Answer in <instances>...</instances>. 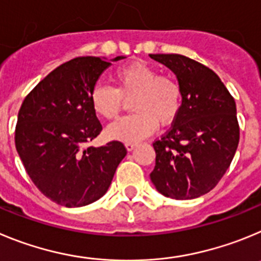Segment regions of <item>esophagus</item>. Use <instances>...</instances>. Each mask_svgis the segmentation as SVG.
Returning a JSON list of instances; mask_svg holds the SVG:
<instances>
[{
	"mask_svg": "<svg viewBox=\"0 0 261 261\" xmlns=\"http://www.w3.org/2000/svg\"><path fill=\"white\" fill-rule=\"evenodd\" d=\"M125 147H126V149H127V151H128V152H130V151H133L134 148H135V147H136V144H135V143H131V142H127V143H126V144H125Z\"/></svg>",
	"mask_w": 261,
	"mask_h": 261,
	"instance_id": "obj_1",
	"label": "esophagus"
}]
</instances>
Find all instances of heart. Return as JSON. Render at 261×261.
Returning a JSON list of instances; mask_svg holds the SVG:
<instances>
[{
  "mask_svg": "<svg viewBox=\"0 0 261 261\" xmlns=\"http://www.w3.org/2000/svg\"><path fill=\"white\" fill-rule=\"evenodd\" d=\"M116 87L97 84L91 92V104L97 116L116 119L131 100L134 113L108 127L109 138L122 142H138L151 135L157 125H171L182 107V90L175 79L160 75L156 67L138 61L114 71Z\"/></svg>",
  "mask_w": 261,
  "mask_h": 261,
  "instance_id": "obj_1",
  "label": "heart"
}]
</instances>
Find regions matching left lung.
I'll return each mask as SVG.
<instances>
[{"instance_id":"8db88e82","label":"left lung","mask_w":261,"mask_h":261,"mask_svg":"<svg viewBox=\"0 0 261 261\" xmlns=\"http://www.w3.org/2000/svg\"><path fill=\"white\" fill-rule=\"evenodd\" d=\"M174 72L182 107L171 127L154 140L157 191L186 200L210 192L233 161L239 125L233 96L210 67L180 55H151Z\"/></svg>"}]
</instances>
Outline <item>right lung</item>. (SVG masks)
<instances>
[{
	"label": "right lung",
	"mask_w": 261,
	"mask_h": 261,
	"mask_svg": "<svg viewBox=\"0 0 261 261\" xmlns=\"http://www.w3.org/2000/svg\"><path fill=\"white\" fill-rule=\"evenodd\" d=\"M110 65L100 57L62 63L25 96L18 113L15 147L27 174L46 198L67 208L101 198L127 153L117 140L87 145L102 130L91 92Z\"/></svg>",
	"instance_id": "1"
}]
</instances>
